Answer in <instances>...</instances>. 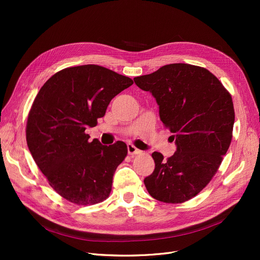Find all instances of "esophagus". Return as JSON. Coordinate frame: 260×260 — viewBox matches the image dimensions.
Wrapping results in <instances>:
<instances>
[{"mask_svg":"<svg viewBox=\"0 0 260 260\" xmlns=\"http://www.w3.org/2000/svg\"><path fill=\"white\" fill-rule=\"evenodd\" d=\"M127 153L129 155H138L141 153V151L136 146H134L133 144H127Z\"/></svg>","mask_w":260,"mask_h":260,"instance_id":"esophagus-1","label":"esophagus"}]
</instances>
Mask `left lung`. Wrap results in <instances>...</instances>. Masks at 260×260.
Here are the masks:
<instances>
[{
  "mask_svg": "<svg viewBox=\"0 0 260 260\" xmlns=\"http://www.w3.org/2000/svg\"><path fill=\"white\" fill-rule=\"evenodd\" d=\"M134 81L155 98L177 146L168 160L152 154L155 170L144 179L145 187L159 201L184 202L207 186L228 152L235 121L231 94L206 68L184 63Z\"/></svg>",
  "mask_w": 260,
  "mask_h": 260,
  "instance_id": "obj_1",
  "label": "left lung"
}]
</instances>
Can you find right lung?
<instances>
[{"label":"right lung","mask_w":260,"mask_h":260,"mask_svg":"<svg viewBox=\"0 0 260 260\" xmlns=\"http://www.w3.org/2000/svg\"><path fill=\"white\" fill-rule=\"evenodd\" d=\"M134 83L108 68L87 64L65 68L41 87L27 119L29 152L49 185L79 206L99 203L112 190L126 144L88 140L112 99Z\"/></svg>","instance_id":"1"}]
</instances>
